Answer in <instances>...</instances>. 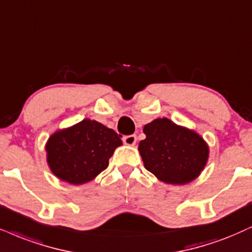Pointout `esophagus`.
Returning <instances> with one entry per match:
<instances>
[{"label":"esophagus","mask_w":252,"mask_h":252,"mask_svg":"<svg viewBox=\"0 0 252 252\" xmlns=\"http://www.w3.org/2000/svg\"><path fill=\"white\" fill-rule=\"evenodd\" d=\"M137 141V137L135 135H129L123 137V143L126 145H135Z\"/></svg>","instance_id":"esophagus-1"}]
</instances>
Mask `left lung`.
I'll return each instance as SVG.
<instances>
[{"instance_id": "obj_1", "label": "left lung", "mask_w": 252, "mask_h": 252, "mask_svg": "<svg viewBox=\"0 0 252 252\" xmlns=\"http://www.w3.org/2000/svg\"><path fill=\"white\" fill-rule=\"evenodd\" d=\"M139 143L143 163L159 180L184 185L195 179L206 166L208 145L202 137L168 119H157L143 129Z\"/></svg>"}]
</instances>
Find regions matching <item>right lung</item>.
Returning <instances> with one entry per match:
<instances>
[{
    "instance_id": "right-lung-1",
    "label": "right lung",
    "mask_w": 252,
    "mask_h": 252,
    "mask_svg": "<svg viewBox=\"0 0 252 252\" xmlns=\"http://www.w3.org/2000/svg\"><path fill=\"white\" fill-rule=\"evenodd\" d=\"M121 136L96 121L84 120L53 133L46 143L47 163L60 180L81 185L106 170Z\"/></svg>"
}]
</instances>
